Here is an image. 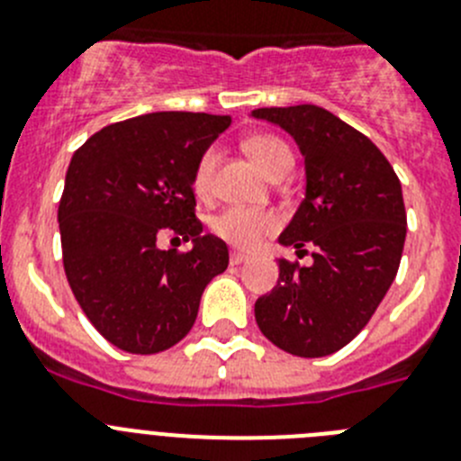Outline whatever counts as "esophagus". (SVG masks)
Masks as SVG:
<instances>
[{"mask_svg": "<svg viewBox=\"0 0 461 461\" xmlns=\"http://www.w3.org/2000/svg\"><path fill=\"white\" fill-rule=\"evenodd\" d=\"M247 260H249L247 253H240V251L230 253V265H242V263H247Z\"/></svg>", "mask_w": 461, "mask_h": 461, "instance_id": "1", "label": "esophagus"}]
</instances>
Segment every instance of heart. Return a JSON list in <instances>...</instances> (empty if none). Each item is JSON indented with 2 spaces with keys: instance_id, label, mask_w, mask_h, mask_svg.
I'll return each instance as SVG.
<instances>
[{
  "instance_id": "1",
  "label": "heart",
  "mask_w": 461,
  "mask_h": 461,
  "mask_svg": "<svg viewBox=\"0 0 461 461\" xmlns=\"http://www.w3.org/2000/svg\"><path fill=\"white\" fill-rule=\"evenodd\" d=\"M244 150L256 162V167L269 178L278 173H288L293 167V153L290 148L274 134H253L244 141ZM214 164H217V150L208 148L196 159L192 173V189L198 198H205L212 192ZM210 228L223 242L233 244L238 249H253L265 235L274 233L278 228V217L272 210H247V208H223L221 212L210 219Z\"/></svg>"
}]
</instances>
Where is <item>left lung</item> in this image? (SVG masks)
Segmentation results:
<instances>
[{"mask_svg": "<svg viewBox=\"0 0 461 461\" xmlns=\"http://www.w3.org/2000/svg\"><path fill=\"white\" fill-rule=\"evenodd\" d=\"M253 116L293 134L306 162V198L278 242L297 253L315 247L311 267L278 260L276 288L256 302V322L283 352L327 357L368 324L398 274L402 187L382 150L327 109L263 107Z\"/></svg>", "mask_w": 461, "mask_h": 461, "instance_id": "1", "label": "left lung"}]
</instances>
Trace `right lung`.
<instances>
[{"mask_svg": "<svg viewBox=\"0 0 461 461\" xmlns=\"http://www.w3.org/2000/svg\"><path fill=\"white\" fill-rule=\"evenodd\" d=\"M230 116L155 112L113 123L75 150L59 201L63 269L109 343L158 354L196 322L201 294L228 267V247L201 235L192 173ZM193 240L189 252L157 238Z\"/></svg>", "mask_w": 461, "mask_h": 461, "instance_id": "add662e5", "label": "right lung"}]
</instances>
